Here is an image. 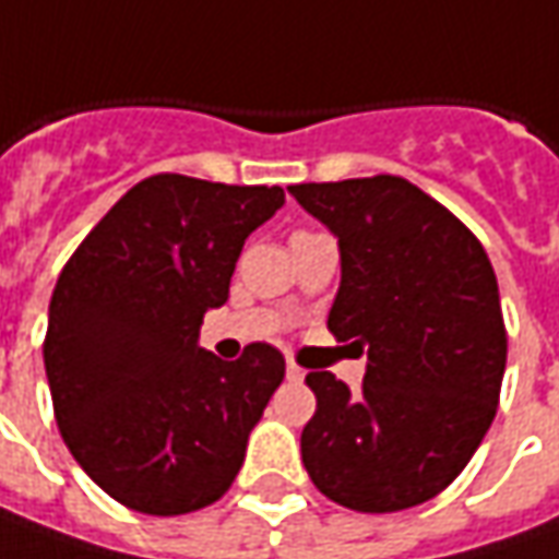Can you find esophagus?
Masks as SVG:
<instances>
[{"label":"esophagus","mask_w":559,"mask_h":559,"mask_svg":"<svg viewBox=\"0 0 559 559\" xmlns=\"http://www.w3.org/2000/svg\"><path fill=\"white\" fill-rule=\"evenodd\" d=\"M302 377H306V371L299 368L297 361H287V380H294V383H299Z\"/></svg>","instance_id":"1"}]
</instances>
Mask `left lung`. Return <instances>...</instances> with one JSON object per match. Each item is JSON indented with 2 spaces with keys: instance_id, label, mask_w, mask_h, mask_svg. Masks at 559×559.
<instances>
[{
  "instance_id": "8db88e82",
  "label": "left lung",
  "mask_w": 559,
  "mask_h": 559,
  "mask_svg": "<svg viewBox=\"0 0 559 559\" xmlns=\"http://www.w3.org/2000/svg\"><path fill=\"white\" fill-rule=\"evenodd\" d=\"M340 241L328 331L368 349L361 390L306 374L302 464L343 508L393 513L449 489L495 420L508 361L498 281L471 228L402 176L287 188Z\"/></svg>"
}]
</instances>
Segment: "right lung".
<instances>
[{
    "mask_svg": "<svg viewBox=\"0 0 559 559\" xmlns=\"http://www.w3.org/2000/svg\"><path fill=\"white\" fill-rule=\"evenodd\" d=\"M281 203L278 185L147 176L61 269L43 343L55 420L76 464L123 508L191 513L241 471L284 356L250 343L222 361L198 331L228 299L247 235Z\"/></svg>",
    "mask_w": 559,
    "mask_h": 559,
    "instance_id": "1",
    "label": "right lung"
}]
</instances>
